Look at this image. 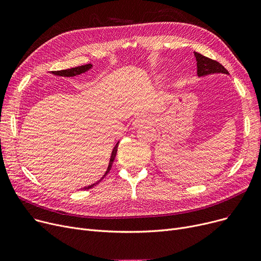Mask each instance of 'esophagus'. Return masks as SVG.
<instances>
[{"label":"esophagus","mask_w":261,"mask_h":261,"mask_svg":"<svg viewBox=\"0 0 261 261\" xmlns=\"http://www.w3.org/2000/svg\"><path fill=\"white\" fill-rule=\"evenodd\" d=\"M149 116L148 115H145V114H143V115H140V116H138L136 117L134 120H133V122H132V126H133V128H138V127H140V126H142L143 123H146V122H148L149 121Z\"/></svg>","instance_id":"1"}]
</instances>
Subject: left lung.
Wrapping results in <instances>:
<instances>
[{
    "label": "left lung",
    "instance_id": "obj_1",
    "mask_svg": "<svg viewBox=\"0 0 261 261\" xmlns=\"http://www.w3.org/2000/svg\"><path fill=\"white\" fill-rule=\"evenodd\" d=\"M194 55L197 60V73L199 77H204L206 75L218 74V73H222L226 75L228 74L226 68L222 64L217 62L216 60L205 57L197 51H194Z\"/></svg>",
    "mask_w": 261,
    "mask_h": 261
}]
</instances>
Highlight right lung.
I'll return each instance as SVG.
<instances>
[{
    "label": "right lung",
    "instance_id": "obj_1",
    "mask_svg": "<svg viewBox=\"0 0 261 261\" xmlns=\"http://www.w3.org/2000/svg\"><path fill=\"white\" fill-rule=\"evenodd\" d=\"M92 66H93V65H92L91 63H89V64H86V65H81V66L72 67V68H67V70L55 71V72H53V74H54V75H57V76H63V77H74V76H76V75H80V74H82V73H86V72H88V71L90 70V68H92ZM118 143H119V142H117V143H116V145L114 146V148H113V150H112L111 158H110V162H109V165H108L107 171H106V172H105V174L100 177V180H98V181L96 182V183H93V184H91V185H89V186H86V187H84V188H81V189L87 190V189H90V188H92V187L96 186V185H97V184H98V183L103 179V177L107 175V173L110 171V169H111V167H112V164H113L114 159H115V156H116Z\"/></svg>",
    "mask_w": 261,
    "mask_h": 261
}]
</instances>
